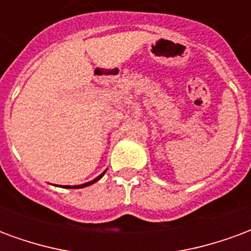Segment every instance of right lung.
Here are the masks:
<instances>
[{"label":"right lung","mask_w":251,"mask_h":251,"mask_svg":"<svg viewBox=\"0 0 251 251\" xmlns=\"http://www.w3.org/2000/svg\"><path fill=\"white\" fill-rule=\"evenodd\" d=\"M104 174H105V172H104V173H101L100 176H99V177H96V178L92 179V181H89V182H86V184H82V185H75V186L66 185V186H63V188H73V189H78V188H85V186H89V185H92V184H94V182H97V181H99V179H100L101 177L104 176Z\"/></svg>","instance_id":"right-lung-1"}]
</instances>
